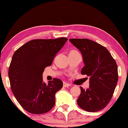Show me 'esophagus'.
<instances>
[{"instance_id": "34e87169", "label": "esophagus", "mask_w": 128, "mask_h": 128, "mask_svg": "<svg viewBox=\"0 0 128 128\" xmlns=\"http://www.w3.org/2000/svg\"><path fill=\"white\" fill-rule=\"evenodd\" d=\"M64 84V87H65L70 86H71L70 84H69V83H66V82H64V84Z\"/></svg>"}]
</instances>
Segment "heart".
<instances>
[{
    "instance_id": "obj_1",
    "label": "heart",
    "mask_w": 128,
    "mask_h": 128,
    "mask_svg": "<svg viewBox=\"0 0 128 128\" xmlns=\"http://www.w3.org/2000/svg\"><path fill=\"white\" fill-rule=\"evenodd\" d=\"M76 53H78V50H70L69 54H76Z\"/></svg>"
}]
</instances>
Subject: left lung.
I'll return each mask as SVG.
<instances>
[{
    "label": "left lung",
    "instance_id": "obj_1",
    "mask_svg": "<svg viewBox=\"0 0 128 128\" xmlns=\"http://www.w3.org/2000/svg\"><path fill=\"white\" fill-rule=\"evenodd\" d=\"M69 41L80 50L84 66L81 73L90 77V86L77 100L78 106L88 112L102 110L112 98L118 80V67L107 49L92 40L70 38Z\"/></svg>",
    "mask_w": 128,
    "mask_h": 128
}]
</instances>
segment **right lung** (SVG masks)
<instances>
[{
    "mask_svg": "<svg viewBox=\"0 0 128 128\" xmlns=\"http://www.w3.org/2000/svg\"><path fill=\"white\" fill-rule=\"evenodd\" d=\"M67 40L64 37L33 40L14 53L8 73L10 87L18 102L28 112L44 114L55 106V93L62 88L63 82L54 78L46 84L42 73Z\"/></svg>",
    "mask_w": 128,
    "mask_h": 128,
    "instance_id": "1",
    "label": "right lung"
}]
</instances>
